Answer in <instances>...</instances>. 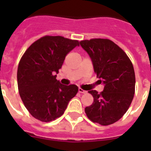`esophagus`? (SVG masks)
I'll use <instances>...</instances> for the list:
<instances>
[{"instance_id": "obj_1", "label": "esophagus", "mask_w": 151, "mask_h": 151, "mask_svg": "<svg viewBox=\"0 0 151 151\" xmlns=\"http://www.w3.org/2000/svg\"><path fill=\"white\" fill-rule=\"evenodd\" d=\"M78 92H79V93H82V94H85V93H86V91H84L83 89H82V88H78Z\"/></svg>"}]
</instances>
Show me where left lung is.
Returning <instances> with one entry per match:
<instances>
[{
    "label": "left lung",
    "mask_w": 151,
    "mask_h": 151,
    "mask_svg": "<svg viewBox=\"0 0 151 151\" xmlns=\"http://www.w3.org/2000/svg\"><path fill=\"white\" fill-rule=\"evenodd\" d=\"M91 60L100 83L104 85L101 94L88 91L94 102L86 106L85 113L92 122L108 125L126 113L134 94L135 75L133 65L125 52L109 39L95 38L79 42Z\"/></svg>",
    "instance_id": "1"
}]
</instances>
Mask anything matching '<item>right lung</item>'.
Returning <instances> with one entry per match:
<instances>
[{"instance_id": "1", "label": "right lung", "mask_w": 151, "mask_h": 151, "mask_svg": "<svg viewBox=\"0 0 151 151\" xmlns=\"http://www.w3.org/2000/svg\"><path fill=\"white\" fill-rule=\"evenodd\" d=\"M76 46V40L62 36H45L24 53L17 70L21 99L31 115L41 122L60 117L70 100L76 95V85H64L56 79L66 54Z\"/></svg>"}]
</instances>
